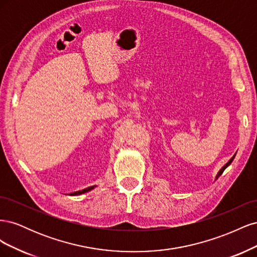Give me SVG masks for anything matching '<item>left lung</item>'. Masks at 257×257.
<instances>
[{"mask_svg":"<svg viewBox=\"0 0 257 257\" xmlns=\"http://www.w3.org/2000/svg\"><path fill=\"white\" fill-rule=\"evenodd\" d=\"M235 155H236V154H235ZM235 155H234V157H232V158H231V159H230V160H229V161H228V162L226 163V164H225V165H224V166H223V167H222V168L220 169V172H219V173H217V175H216L215 179H217V178H219V177H220V176H221V175L223 174V172H224V170H225V169H226V168H227V167H228V166H229V165L231 164V162H232V160H234V159H235Z\"/></svg>","mask_w":257,"mask_h":257,"instance_id":"1","label":"left lung"}]
</instances>
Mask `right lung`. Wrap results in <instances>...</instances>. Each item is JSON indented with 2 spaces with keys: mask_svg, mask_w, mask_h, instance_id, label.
<instances>
[{
  "mask_svg": "<svg viewBox=\"0 0 257 257\" xmlns=\"http://www.w3.org/2000/svg\"><path fill=\"white\" fill-rule=\"evenodd\" d=\"M94 188H95V186H94V185H92V186H89V188L84 189V190H81V191H77V192L71 193V195H72V196H75V195H80V194H83V193H85V192H89V191H91L92 189H94Z\"/></svg>",
  "mask_w": 257,
  "mask_h": 257,
  "instance_id": "add662e5",
  "label": "right lung"
}]
</instances>
